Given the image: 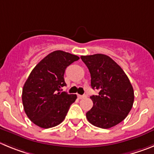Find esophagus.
<instances>
[{
    "mask_svg": "<svg viewBox=\"0 0 154 154\" xmlns=\"http://www.w3.org/2000/svg\"><path fill=\"white\" fill-rule=\"evenodd\" d=\"M77 97H78L79 99H84V98L85 97V96H84V95H80V94H78V95H77Z\"/></svg>",
    "mask_w": 154,
    "mask_h": 154,
    "instance_id": "esophagus-1",
    "label": "esophagus"
}]
</instances>
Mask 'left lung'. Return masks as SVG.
Wrapping results in <instances>:
<instances>
[{"mask_svg": "<svg viewBox=\"0 0 154 154\" xmlns=\"http://www.w3.org/2000/svg\"><path fill=\"white\" fill-rule=\"evenodd\" d=\"M90 71L91 87L99 91L92 95L93 107L86 113L94 126L108 129L120 124L131 111L134 100L133 87L123 69L102 54L81 56Z\"/></svg>", "mask_w": 154, "mask_h": 154, "instance_id": "obj_1", "label": "left lung"}]
</instances>
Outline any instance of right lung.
Here are the masks:
<instances>
[{"mask_svg": "<svg viewBox=\"0 0 154 154\" xmlns=\"http://www.w3.org/2000/svg\"><path fill=\"white\" fill-rule=\"evenodd\" d=\"M79 57L63 51H55L37 63L22 91L24 111L31 121L41 128H51L64 120L76 94L61 92L66 86L63 75L69 65Z\"/></svg>", "mask_w": 154, "mask_h": 154, "instance_id": "right-lung-1", "label": "right lung"}]
</instances>
